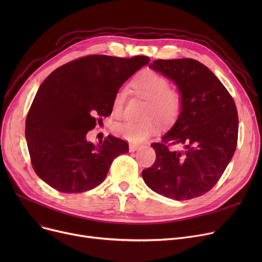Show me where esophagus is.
<instances>
[{"mask_svg": "<svg viewBox=\"0 0 262 262\" xmlns=\"http://www.w3.org/2000/svg\"><path fill=\"white\" fill-rule=\"evenodd\" d=\"M139 147H140V145H138V144H129L130 152H135V150H137Z\"/></svg>", "mask_w": 262, "mask_h": 262, "instance_id": "1", "label": "esophagus"}]
</instances>
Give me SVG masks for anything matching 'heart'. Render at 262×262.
Segmentation results:
<instances>
[{
	"label": "heart",
	"instance_id": "obj_1",
	"mask_svg": "<svg viewBox=\"0 0 262 262\" xmlns=\"http://www.w3.org/2000/svg\"><path fill=\"white\" fill-rule=\"evenodd\" d=\"M132 86L147 100L144 117L155 116L163 122H173L180 116L183 107V98L177 89L170 88L169 80L155 71L145 70L137 75ZM126 98V90L119 89L113 101L114 114L120 115ZM158 124L147 118L142 121H124L115 124L114 132L121 138L133 143L143 142L147 137L156 133Z\"/></svg>",
	"mask_w": 262,
	"mask_h": 262
}]
</instances>
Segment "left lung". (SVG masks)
I'll return each mask as SVG.
<instances>
[{
	"label": "left lung",
	"mask_w": 262,
	"mask_h": 262,
	"mask_svg": "<svg viewBox=\"0 0 262 262\" xmlns=\"http://www.w3.org/2000/svg\"><path fill=\"white\" fill-rule=\"evenodd\" d=\"M148 67L175 82L183 107L161 142L152 144L156 160L142 171L143 181L156 193L175 201L201 196L217 183L235 154L239 127L235 102L198 60L158 59ZM177 144L183 149L169 148Z\"/></svg>",
	"instance_id": "obj_1"
}]
</instances>
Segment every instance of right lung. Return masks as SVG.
Listing matches in <instances>:
<instances>
[{
    "label": "right lung",
    "mask_w": 262,
    "mask_h": 262,
    "mask_svg": "<svg viewBox=\"0 0 262 262\" xmlns=\"http://www.w3.org/2000/svg\"><path fill=\"white\" fill-rule=\"evenodd\" d=\"M149 62L146 56L89 55L53 71L39 87L27 114L25 139L36 174L63 193H81L104 182L128 144L108 136L87 141L96 122L113 112L116 92Z\"/></svg>",
    "instance_id": "add662e5"
}]
</instances>
